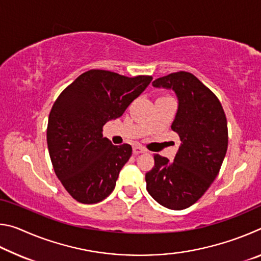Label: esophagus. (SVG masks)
<instances>
[{
  "label": "esophagus",
  "instance_id": "1",
  "mask_svg": "<svg viewBox=\"0 0 261 261\" xmlns=\"http://www.w3.org/2000/svg\"><path fill=\"white\" fill-rule=\"evenodd\" d=\"M132 152H134V154H136V155H138V154H140V153L146 152V149L141 146H135L134 149H132Z\"/></svg>",
  "mask_w": 261,
  "mask_h": 261
}]
</instances>
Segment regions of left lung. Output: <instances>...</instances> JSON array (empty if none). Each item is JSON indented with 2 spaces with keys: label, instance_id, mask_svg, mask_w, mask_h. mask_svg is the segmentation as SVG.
Segmentation results:
<instances>
[{
  "label": "left lung",
  "instance_id": "obj_1",
  "mask_svg": "<svg viewBox=\"0 0 261 261\" xmlns=\"http://www.w3.org/2000/svg\"><path fill=\"white\" fill-rule=\"evenodd\" d=\"M153 87L171 90L178 101L171 124L182 144L173 162L155 154L145 176L159 204L184 210L194 204L218 176L228 147L227 118L219 99L192 73L179 71L155 79Z\"/></svg>",
  "mask_w": 261,
  "mask_h": 261
}]
</instances>
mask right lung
I'll list each match as a JSON object with an SVG mask.
<instances>
[{
  "label": "right lung",
  "mask_w": 261,
  "mask_h": 261,
  "mask_svg": "<svg viewBox=\"0 0 261 261\" xmlns=\"http://www.w3.org/2000/svg\"><path fill=\"white\" fill-rule=\"evenodd\" d=\"M152 79L90 70L55 101L48 118V151L56 176L77 201L96 204L113 192L132 147L115 146L101 134L102 126L121 117Z\"/></svg>",
  "instance_id": "1"
}]
</instances>
